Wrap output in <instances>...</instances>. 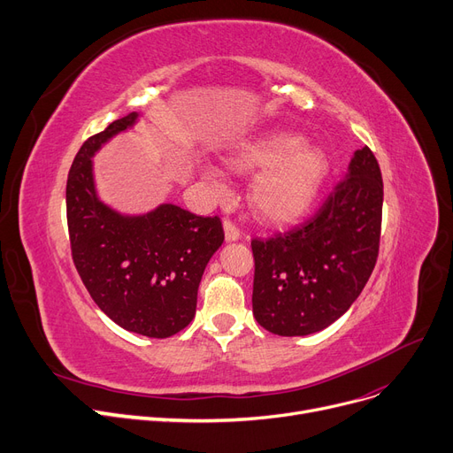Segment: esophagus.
I'll return each mask as SVG.
<instances>
[{
	"mask_svg": "<svg viewBox=\"0 0 453 453\" xmlns=\"http://www.w3.org/2000/svg\"><path fill=\"white\" fill-rule=\"evenodd\" d=\"M224 234H226V242H236V240H240L238 227L229 220L224 222Z\"/></svg>",
	"mask_w": 453,
	"mask_h": 453,
	"instance_id": "1",
	"label": "esophagus"
}]
</instances>
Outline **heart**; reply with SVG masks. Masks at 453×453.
<instances>
[{
    "instance_id": "heart-1",
    "label": "heart",
    "mask_w": 453,
    "mask_h": 453,
    "mask_svg": "<svg viewBox=\"0 0 453 453\" xmlns=\"http://www.w3.org/2000/svg\"><path fill=\"white\" fill-rule=\"evenodd\" d=\"M226 165L240 174L258 173L248 200L255 215L271 224L303 219L329 174L324 150L291 133H265L240 142L226 157Z\"/></svg>"
}]
</instances>
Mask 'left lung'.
Here are the masks:
<instances>
[{
	"instance_id": "1",
	"label": "left lung",
	"mask_w": 453,
	"mask_h": 453,
	"mask_svg": "<svg viewBox=\"0 0 453 453\" xmlns=\"http://www.w3.org/2000/svg\"><path fill=\"white\" fill-rule=\"evenodd\" d=\"M382 176L368 147L308 222L253 240V315L280 337H304L339 320L365 289L379 255Z\"/></svg>"
}]
</instances>
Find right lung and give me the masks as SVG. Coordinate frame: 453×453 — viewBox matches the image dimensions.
I'll use <instances>...</instances> for the list:
<instances>
[{"label":"right lung","instance_id":"add662e5","mask_svg":"<svg viewBox=\"0 0 453 453\" xmlns=\"http://www.w3.org/2000/svg\"><path fill=\"white\" fill-rule=\"evenodd\" d=\"M140 116L119 118L81 145L67 178V224L74 265L98 308L133 334L167 339L195 319L203 269L224 229L219 217L169 202L124 213L102 200L93 158Z\"/></svg>","mask_w":453,"mask_h":453}]
</instances>
